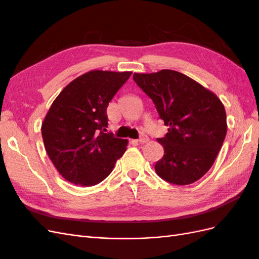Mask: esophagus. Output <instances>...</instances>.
Listing matches in <instances>:
<instances>
[{
    "label": "esophagus",
    "mask_w": 259,
    "mask_h": 259,
    "mask_svg": "<svg viewBox=\"0 0 259 259\" xmlns=\"http://www.w3.org/2000/svg\"><path fill=\"white\" fill-rule=\"evenodd\" d=\"M137 142L139 144H145V143H148L149 142V138L146 136V135H142L139 137V139H137Z\"/></svg>",
    "instance_id": "34e87169"
}]
</instances>
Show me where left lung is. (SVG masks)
I'll return each mask as SVG.
<instances>
[{"label": "left lung", "instance_id": "left-lung-1", "mask_svg": "<svg viewBox=\"0 0 259 259\" xmlns=\"http://www.w3.org/2000/svg\"><path fill=\"white\" fill-rule=\"evenodd\" d=\"M133 79L155 105L168 133L156 140L164 155L154 169L161 178L190 185L213 165L227 134V116L215 94L174 70L134 73Z\"/></svg>", "mask_w": 259, "mask_h": 259}]
</instances>
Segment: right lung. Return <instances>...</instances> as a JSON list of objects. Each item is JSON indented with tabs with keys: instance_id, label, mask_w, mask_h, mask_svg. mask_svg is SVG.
I'll use <instances>...</instances> for the list:
<instances>
[{
	"instance_id": "right-lung-1",
	"label": "right lung",
	"mask_w": 259,
	"mask_h": 259,
	"mask_svg": "<svg viewBox=\"0 0 259 259\" xmlns=\"http://www.w3.org/2000/svg\"><path fill=\"white\" fill-rule=\"evenodd\" d=\"M131 71L93 70L70 82L53 101L42 123L45 150L68 182L97 185L126 150L127 139L106 134L107 107Z\"/></svg>"
}]
</instances>
